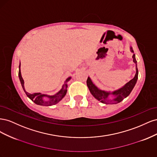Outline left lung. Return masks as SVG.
Segmentation results:
<instances>
[{"label": "left lung", "mask_w": 157, "mask_h": 157, "mask_svg": "<svg viewBox=\"0 0 157 157\" xmlns=\"http://www.w3.org/2000/svg\"><path fill=\"white\" fill-rule=\"evenodd\" d=\"M130 51L134 53L132 47H130ZM132 58H133V61H134L136 64V73L134 77L132 80H130L129 82H127L124 86H123L122 88H119L118 90H115V91L110 92H107V91H105V90H101L100 89H99L96 85L92 82V80L90 79V78L89 77H88V79L86 80L87 86L88 87L90 93L92 94V95L95 98L98 99V101L105 104H117L118 103H120L124 98H126V97L129 96L130 94L132 92V90L134 88L135 85L137 82V78H138V69H137V61L136 59L134 54H133ZM111 94L115 96V98L112 100H109L108 99V96Z\"/></svg>", "instance_id": "left-lung-1"}]
</instances>
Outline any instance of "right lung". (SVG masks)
I'll list each match as a JSON object with an SVG mask.
<instances>
[{
    "label": "right lung",
    "mask_w": 157,
    "mask_h": 157,
    "mask_svg": "<svg viewBox=\"0 0 157 157\" xmlns=\"http://www.w3.org/2000/svg\"><path fill=\"white\" fill-rule=\"evenodd\" d=\"M21 63H20V65H19V78H20V82L21 84L22 88L24 90L25 93L26 94L27 96L31 99V100L34 102L35 103L37 104V105H43V106H51L55 105V104L58 103L59 101H61L62 99L64 96L67 94V82L69 81L71 77H69L67 79H66L65 84L63 85L62 88L59 90V91L56 93L54 96H48V95L46 94H42L41 93H34V94H29L27 92L25 91V87H24V80H23L22 77H21V70H20V65ZM46 97L48 98L47 101H45L44 99V98Z\"/></svg>",
    "instance_id": "right-lung-1"
}]
</instances>
